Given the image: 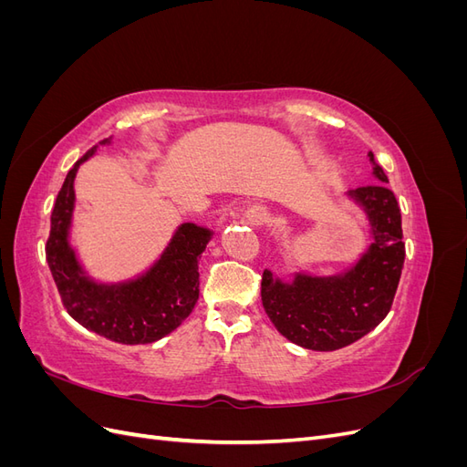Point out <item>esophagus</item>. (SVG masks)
I'll use <instances>...</instances> for the list:
<instances>
[{
  "mask_svg": "<svg viewBox=\"0 0 467 467\" xmlns=\"http://www.w3.org/2000/svg\"><path fill=\"white\" fill-rule=\"evenodd\" d=\"M244 218L249 222V223H268L271 222V214L263 208V206H249L245 212H244Z\"/></svg>",
  "mask_w": 467,
  "mask_h": 467,
  "instance_id": "esophagus-1",
  "label": "esophagus"
}]
</instances>
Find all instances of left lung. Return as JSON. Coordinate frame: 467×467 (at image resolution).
Masks as SVG:
<instances>
[{"label": "left lung", "mask_w": 467, "mask_h": 467, "mask_svg": "<svg viewBox=\"0 0 467 467\" xmlns=\"http://www.w3.org/2000/svg\"><path fill=\"white\" fill-rule=\"evenodd\" d=\"M379 182L348 191L370 223L372 244L348 271L333 276L296 273L292 282L263 273L261 300L276 331L309 350H337L358 341L391 309L405 261L401 210L388 177L368 153Z\"/></svg>", "instance_id": "8db88e82"}]
</instances>
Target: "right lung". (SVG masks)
Segmentation results:
<instances>
[{
  "mask_svg": "<svg viewBox=\"0 0 467 467\" xmlns=\"http://www.w3.org/2000/svg\"><path fill=\"white\" fill-rule=\"evenodd\" d=\"M110 138L101 144H109ZM91 148L69 169L56 196L47 242V263L66 312L83 327L122 345L155 343L175 331L199 300V261L212 232L196 223H181L171 242L144 275L105 285L83 271L69 245L76 192L74 179Z\"/></svg>",
  "mask_w": 467,
  "mask_h": 467,
  "instance_id": "1",
  "label": "right lung"
}]
</instances>
